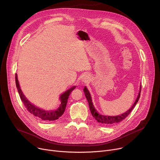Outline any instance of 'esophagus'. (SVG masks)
<instances>
[{
    "mask_svg": "<svg viewBox=\"0 0 160 160\" xmlns=\"http://www.w3.org/2000/svg\"><path fill=\"white\" fill-rule=\"evenodd\" d=\"M89 80H90V77H89V75H88L87 74H85V75H83L82 77V81L83 82H84V83L87 82L88 81H89Z\"/></svg>",
    "mask_w": 160,
    "mask_h": 160,
    "instance_id": "obj_1",
    "label": "esophagus"
}]
</instances>
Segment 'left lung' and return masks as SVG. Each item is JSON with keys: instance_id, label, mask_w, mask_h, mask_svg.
Here are the masks:
<instances>
[{"instance_id": "8db88e82", "label": "left lung", "mask_w": 160, "mask_h": 160, "mask_svg": "<svg viewBox=\"0 0 160 160\" xmlns=\"http://www.w3.org/2000/svg\"><path fill=\"white\" fill-rule=\"evenodd\" d=\"M83 92L85 93V96L87 98V100L88 102V105H89V108L91 112V114H92V117L95 118V120L99 122V123L103 125H115L117 123H119L120 122H122V120H123L131 112V111H132V109L134 108V107L135 106L137 102H138L140 96H141V85L140 87V90L138 94V98H137L134 104H133V106L130 108V109H129L127 111H126L125 112L122 114L120 115H118V116H115V117H111V116H104L102 115H100L99 113H98V112L96 111V109H95L93 103L92 102V99H91V96L90 94V92H88V89L86 87H84L83 88Z\"/></svg>"}]
</instances>
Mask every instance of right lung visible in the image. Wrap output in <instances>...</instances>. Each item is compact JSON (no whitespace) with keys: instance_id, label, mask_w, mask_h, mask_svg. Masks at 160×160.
Instances as JSON below:
<instances>
[{"instance_id":"obj_1","label":"right lung","mask_w":160,"mask_h":160,"mask_svg":"<svg viewBox=\"0 0 160 160\" xmlns=\"http://www.w3.org/2000/svg\"><path fill=\"white\" fill-rule=\"evenodd\" d=\"M15 80H16V87L18 88V92L19 94L21 100L22 101V103L24 104L27 110L37 118H38L43 121H46V122L56 120L59 119V118L63 115V113L66 109L68 98H69V96L72 93L73 90H74L76 87L75 86H74L72 88L68 89L60 96V100H61V104L58 109H57L55 111H45L38 107H36L35 106L32 104L30 102H29L28 100L25 98V96H24L23 94H22V91L20 88L17 74H16Z\"/></svg>"}]
</instances>
